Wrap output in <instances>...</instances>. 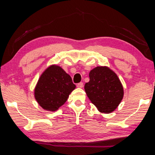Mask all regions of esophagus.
<instances>
[{"instance_id": "1", "label": "esophagus", "mask_w": 155, "mask_h": 155, "mask_svg": "<svg viewBox=\"0 0 155 155\" xmlns=\"http://www.w3.org/2000/svg\"><path fill=\"white\" fill-rule=\"evenodd\" d=\"M83 87V83H78L77 84V87H78V88H82Z\"/></svg>"}]
</instances>
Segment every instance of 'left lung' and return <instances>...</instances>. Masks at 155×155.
Segmentation results:
<instances>
[{
	"label": "left lung",
	"mask_w": 155,
	"mask_h": 155,
	"mask_svg": "<svg viewBox=\"0 0 155 155\" xmlns=\"http://www.w3.org/2000/svg\"><path fill=\"white\" fill-rule=\"evenodd\" d=\"M85 93L91 103L103 114L112 113L121 103L124 88L117 75L107 66H97L89 74Z\"/></svg>",
	"instance_id": "left-lung-1"
}]
</instances>
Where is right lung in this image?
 Returning <instances> with one entry per match:
<instances>
[{
  "label": "right lung",
  "instance_id": "1",
  "mask_svg": "<svg viewBox=\"0 0 155 155\" xmlns=\"http://www.w3.org/2000/svg\"><path fill=\"white\" fill-rule=\"evenodd\" d=\"M75 88L71 77L61 66L52 64L40 75L34 89V97L43 109L54 112L64 105Z\"/></svg>",
  "mask_w": 155,
  "mask_h": 155
}]
</instances>
